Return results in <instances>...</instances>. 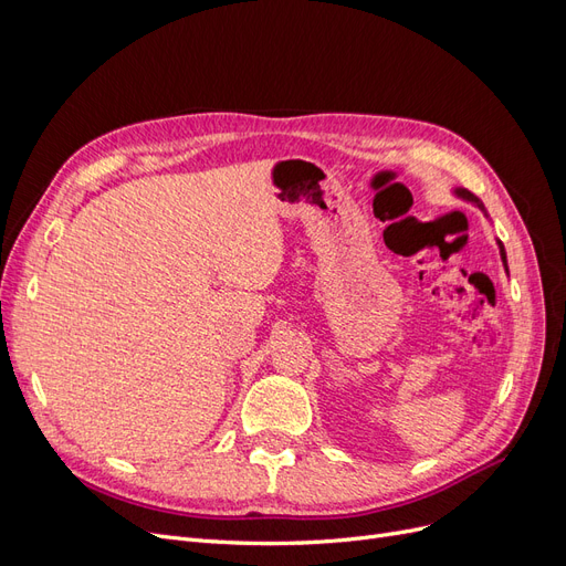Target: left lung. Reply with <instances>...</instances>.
Wrapping results in <instances>:
<instances>
[{
    "label": "left lung",
    "instance_id": "left-lung-1",
    "mask_svg": "<svg viewBox=\"0 0 566 566\" xmlns=\"http://www.w3.org/2000/svg\"><path fill=\"white\" fill-rule=\"evenodd\" d=\"M453 196H455V198H460V200H465V202H472V205H476V208L484 212V217H489V214H486V208H484V202L479 200L474 193H470L468 188H460V186H458V188H453ZM495 243H499V250H501V260H503V266H505V271H507V256H505V248H503V243H501V241H495Z\"/></svg>",
    "mask_w": 566,
    "mask_h": 566
}]
</instances>
